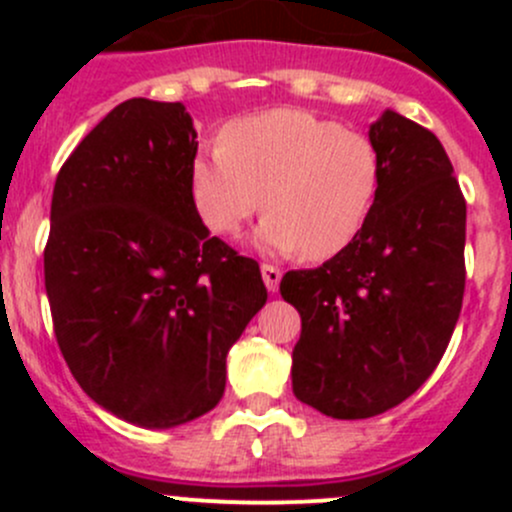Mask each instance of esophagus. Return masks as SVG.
I'll list each match as a JSON object with an SVG mask.
<instances>
[{"label": "esophagus", "mask_w": 512, "mask_h": 512, "mask_svg": "<svg viewBox=\"0 0 512 512\" xmlns=\"http://www.w3.org/2000/svg\"><path fill=\"white\" fill-rule=\"evenodd\" d=\"M260 272H262V280H265L267 289H270V292H277V287H280V280H282V272H280V267H275V265H267V262H262Z\"/></svg>", "instance_id": "34e87169"}]
</instances>
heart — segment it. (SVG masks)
<instances>
[{"instance_id": "1", "label": "heart", "mask_w": 512, "mask_h": 512, "mask_svg": "<svg viewBox=\"0 0 512 512\" xmlns=\"http://www.w3.org/2000/svg\"><path fill=\"white\" fill-rule=\"evenodd\" d=\"M195 208L218 235L270 210L257 242L329 260L364 230L381 188V156L366 133L302 108L242 116L190 165Z\"/></svg>"}]
</instances>
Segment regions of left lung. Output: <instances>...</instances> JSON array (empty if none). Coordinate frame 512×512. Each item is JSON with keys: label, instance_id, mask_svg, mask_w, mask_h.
<instances>
[{"label": "left lung", "instance_id": "left-lung-1", "mask_svg": "<svg viewBox=\"0 0 512 512\" xmlns=\"http://www.w3.org/2000/svg\"><path fill=\"white\" fill-rule=\"evenodd\" d=\"M381 188L359 237L280 292L302 317L292 391L332 418L394 409L433 374L466 289V198L441 141L396 111L371 123Z\"/></svg>", "mask_w": 512, "mask_h": 512}]
</instances>
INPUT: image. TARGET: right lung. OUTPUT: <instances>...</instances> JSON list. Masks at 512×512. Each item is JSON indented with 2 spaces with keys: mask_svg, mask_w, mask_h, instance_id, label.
I'll return each mask as SVG.
<instances>
[{
  "mask_svg": "<svg viewBox=\"0 0 512 512\" xmlns=\"http://www.w3.org/2000/svg\"><path fill=\"white\" fill-rule=\"evenodd\" d=\"M195 138L183 103H118L61 165L51 198L56 342L98 406L143 428L218 406L227 352L267 302L260 265L200 220Z\"/></svg>",
  "mask_w": 512,
  "mask_h": 512,
  "instance_id": "right-lung-1",
  "label": "right lung"
}]
</instances>
